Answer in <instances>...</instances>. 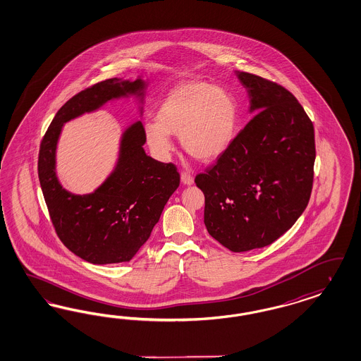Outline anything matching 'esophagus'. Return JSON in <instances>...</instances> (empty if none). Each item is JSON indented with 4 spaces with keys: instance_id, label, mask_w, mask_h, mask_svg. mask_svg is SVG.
<instances>
[{
    "instance_id": "esophagus-1",
    "label": "esophagus",
    "mask_w": 361,
    "mask_h": 361,
    "mask_svg": "<svg viewBox=\"0 0 361 361\" xmlns=\"http://www.w3.org/2000/svg\"><path fill=\"white\" fill-rule=\"evenodd\" d=\"M193 181H195V178L192 174L188 173V172H181V183L184 185H192Z\"/></svg>"
}]
</instances>
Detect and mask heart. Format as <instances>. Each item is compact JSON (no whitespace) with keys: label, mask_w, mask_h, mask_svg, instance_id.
<instances>
[{"label":"heart","mask_w":361,"mask_h":361,"mask_svg":"<svg viewBox=\"0 0 361 361\" xmlns=\"http://www.w3.org/2000/svg\"><path fill=\"white\" fill-rule=\"evenodd\" d=\"M237 117L236 99L228 90L200 81L183 82L162 99L156 123L144 124V136L160 157L169 156V136H177L193 159L213 161L232 144Z\"/></svg>","instance_id":"1"}]
</instances>
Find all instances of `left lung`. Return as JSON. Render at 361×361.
I'll return each instance as SVG.
<instances>
[{
    "mask_svg": "<svg viewBox=\"0 0 361 361\" xmlns=\"http://www.w3.org/2000/svg\"><path fill=\"white\" fill-rule=\"evenodd\" d=\"M237 77L258 113L195 183L209 235L247 252L272 244L307 208L316 149L313 124L289 90L260 75Z\"/></svg>",
    "mask_w": 361,
    "mask_h": 361,
    "instance_id": "obj_1",
    "label": "left lung"
}]
</instances>
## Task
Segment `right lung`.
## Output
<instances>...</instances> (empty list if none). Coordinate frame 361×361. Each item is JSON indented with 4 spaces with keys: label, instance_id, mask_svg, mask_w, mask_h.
<instances>
[{
    "label": "right lung",
    "instance_id": "1",
    "mask_svg": "<svg viewBox=\"0 0 361 361\" xmlns=\"http://www.w3.org/2000/svg\"><path fill=\"white\" fill-rule=\"evenodd\" d=\"M144 87L141 78H109L81 90L56 113L39 145L38 178L51 224L66 248L92 264L132 260L180 185V174L172 162L147 156L144 125L137 121L125 130L117 165L102 185L89 195H73L56 176L57 141L65 123L109 99L129 94L142 99Z\"/></svg>",
    "mask_w": 361,
    "mask_h": 361
}]
</instances>
